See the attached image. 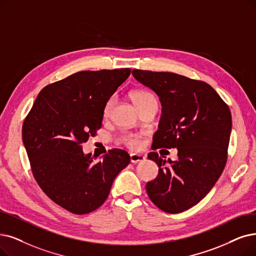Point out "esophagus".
Instances as JSON below:
<instances>
[{"label":"esophagus","instance_id":"34e87169","mask_svg":"<svg viewBox=\"0 0 256 256\" xmlns=\"http://www.w3.org/2000/svg\"><path fill=\"white\" fill-rule=\"evenodd\" d=\"M145 160V156H142V154H131L130 156V162H134V164H136L138 162H142Z\"/></svg>","mask_w":256,"mask_h":256}]
</instances>
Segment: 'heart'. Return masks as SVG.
Returning <instances> with one entry per match:
<instances>
[{"mask_svg": "<svg viewBox=\"0 0 256 256\" xmlns=\"http://www.w3.org/2000/svg\"><path fill=\"white\" fill-rule=\"evenodd\" d=\"M130 98L132 100H134V103L138 108H140L142 106L150 103V102H156V98L154 96V94L145 89H136L134 91H132L130 94ZM114 102H116V98L114 96H110L106 100L104 109H103L104 116H109L112 107L114 105ZM118 142L131 150H138L142 145V136L134 134H122L118 136Z\"/></svg>", "mask_w": 256, "mask_h": 256, "instance_id": "b5f03b06", "label": "heart"}]
</instances>
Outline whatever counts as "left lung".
<instances>
[{"mask_svg":"<svg viewBox=\"0 0 256 256\" xmlns=\"http://www.w3.org/2000/svg\"><path fill=\"white\" fill-rule=\"evenodd\" d=\"M132 74L160 96L162 106L152 149L178 148L172 162L150 152L158 166L146 190L151 202L167 213L196 205L216 185L226 166L232 127L228 105L206 82L173 72L134 69Z\"/></svg>","mask_w":256,"mask_h":256,"instance_id":"1","label":"left lung"}]
</instances>
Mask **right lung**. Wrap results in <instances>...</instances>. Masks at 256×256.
Instances as JSON below:
<instances>
[{
	"label": "right lung",
	"mask_w": 256,
	"mask_h": 256,
	"mask_svg": "<svg viewBox=\"0 0 256 256\" xmlns=\"http://www.w3.org/2000/svg\"><path fill=\"white\" fill-rule=\"evenodd\" d=\"M130 68L80 71L40 91L22 128L34 178L46 196L74 214H87L107 200L116 176L130 162L111 149L94 162L82 144L102 127L106 100L130 76Z\"/></svg>",
	"instance_id": "obj_1"
}]
</instances>
